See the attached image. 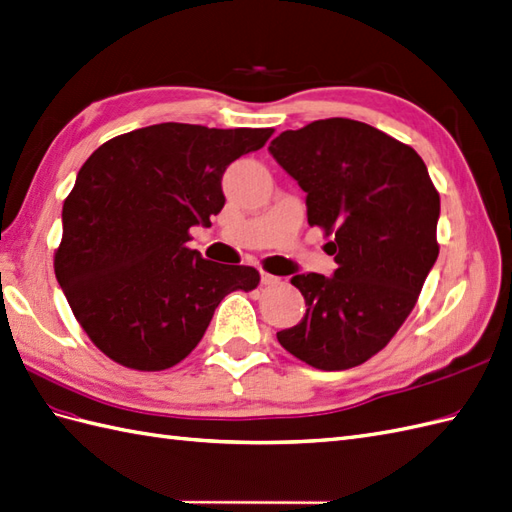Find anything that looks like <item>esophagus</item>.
<instances>
[{
	"mask_svg": "<svg viewBox=\"0 0 512 512\" xmlns=\"http://www.w3.org/2000/svg\"><path fill=\"white\" fill-rule=\"evenodd\" d=\"M260 282H263L265 286H278L280 278L278 276H271V273L263 271V273H260Z\"/></svg>",
	"mask_w": 512,
	"mask_h": 512,
	"instance_id": "1",
	"label": "esophagus"
}]
</instances>
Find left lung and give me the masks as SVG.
I'll return each mask as SVG.
<instances>
[{
    "instance_id": "8db88e82",
    "label": "left lung",
    "mask_w": 512,
    "mask_h": 512,
    "mask_svg": "<svg viewBox=\"0 0 512 512\" xmlns=\"http://www.w3.org/2000/svg\"><path fill=\"white\" fill-rule=\"evenodd\" d=\"M269 152L302 186L308 223L330 236L326 252L336 263L330 278H291L308 308L278 341L315 369L363 365L400 330L439 256L441 199L426 162L393 136L343 117L286 130Z\"/></svg>"
}]
</instances>
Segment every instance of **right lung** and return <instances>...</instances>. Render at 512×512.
Instances as JSON below:
<instances>
[{
	"label": "right lung",
	"instance_id": "1",
	"mask_svg": "<svg viewBox=\"0 0 512 512\" xmlns=\"http://www.w3.org/2000/svg\"><path fill=\"white\" fill-rule=\"evenodd\" d=\"M271 134L158 123L115 136L84 162L62 206L54 271L82 330L115 363L178 365L223 297L256 289L254 267L213 263L186 243L226 204L230 162Z\"/></svg>",
	"mask_w": 512,
	"mask_h": 512
}]
</instances>
